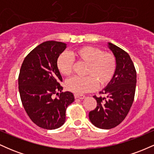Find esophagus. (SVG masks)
I'll return each mask as SVG.
<instances>
[{
    "label": "esophagus",
    "mask_w": 154,
    "mask_h": 154,
    "mask_svg": "<svg viewBox=\"0 0 154 154\" xmlns=\"http://www.w3.org/2000/svg\"><path fill=\"white\" fill-rule=\"evenodd\" d=\"M75 98H79V99H83L85 98V95H79V94H75Z\"/></svg>",
    "instance_id": "obj_1"
}]
</instances>
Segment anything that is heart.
Instances as JSON below:
<instances>
[{
    "label": "heart",
    "mask_w": 154,
    "mask_h": 154,
    "mask_svg": "<svg viewBox=\"0 0 154 154\" xmlns=\"http://www.w3.org/2000/svg\"><path fill=\"white\" fill-rule=\"evenodd\" d=\"M72 56L78 62L87 63L85 77H72L66 82V88L76 94H82L98 88L108 85L114 77L116 63L114 56L109 53H103L100 48L93 46H83L76 49ZM56 65L63 76H69L74 68L72 58L66 53L60 54Z\"/></svg>",
    "instance_id": "heart-1"
}]
</instances>
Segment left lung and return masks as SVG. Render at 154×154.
Here are the masks:
<instances>
[{
    "instance_id": "1",
    "label": "left lung",
    "mask_w": 154,
    "mask_h": 154,
    "mask_svg": "<svg viewBox=\"0 0 154 154\" xmlns=\"http://www.w3.org/2000/svg\"><path fill=\"white\" fill-rule=\"evenodd\" d=\"M108 47L115 57L116 72L111 82L100 92L106 95L107 99L94 95L97 106L89 113L91 123L104 130L115 128L128 115L137 82L135 66L128 53L111 43H108Z\"/></svg>"
}]
</instances>
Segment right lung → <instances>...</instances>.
<instances>
[{
    "mask_svg": "<svg viewBox=\"0 0 154 154\" xmlns=\"http://www.w3.org/2000/svg\"><path fill=\"white\" fill-rule=\"evenodd\" d=\"M66 44L46 41L26 56L19 75V91L22 103L32 121L40 128L55 130L66 120V110L75 100L71 92H61L62 77L56 61ZM59 91V95L57 92ZM58 95L54 99L52 95Z\"/></svg>",
    "mask_w": 154,
    "mask_h": 154,
    "instance_id": "add662e5",
    "label": "right lung"
}]
</instances>
